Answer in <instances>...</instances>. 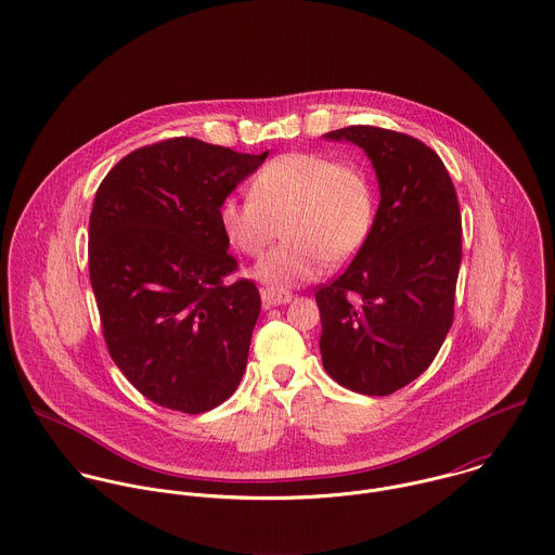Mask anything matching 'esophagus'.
<instances>
[{"instance_id":"1","label":"esophagus","mask_w":555,"mask_h":555,"mask_svg":"<svg viewBox=\"0 0 555 555\" xmlns=\"http://www.w3.org/2000/svg\"><path fill=\"white\" fill-rule=\"evenodd\" d=\"M260 297H262V306L264 308L284 306V304H288L293 299V295L288 291H278V288H262Z\"/></svg>"}]
</instances>
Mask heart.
Listing matches in <instances>:
<instances>
[{
    "mask_svg": "<svg viewBox=\"0 0 555 555\" xmlns=\"http://www.w3.org/2000/svg\"><path fill=\"white\" fill-rule=\"evenodd\" d=\"M374 212V191L358 164L319 153H288L256 172L251 195L221 202L219 223L225 238L247 256L262 254L282 223L286 238L254 273L267 284L288 288L314 280L325 260H351L369 241Z\"/></svg>",
    "mask_w": 555,
    "mask_h": 555,
    "instance_id": "heart-1",
    "label": "heart"
}]
</instances>
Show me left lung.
<instances>
[{
  "instance_id": "8db88e82",
  "label": "left lung",
  "mask_w": 555,
  "mask_h": 555,
  "mask_svg": "<svg viewBox=\"0 0 555 555\" xmlns=\"http://www.w3.org/2000/svg\"><path fill=\"white\" fill-rule=\"evenodd\" d=\"M360 146L380 202L369 241L340 278L317 291L321 358L343 387L387 396L439 353L461 267V210L439 155L420 140L369 127L325 133Z\"/></svg>"
}]
</instances>
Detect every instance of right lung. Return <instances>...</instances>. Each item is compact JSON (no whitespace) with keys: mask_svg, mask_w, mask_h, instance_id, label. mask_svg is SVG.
<instances>
[{"mask_svg":"<svg viewBox=\"0 0 555 555\" xmlns=\"http://www.w3.org/2000/svg\"><path fill=\"white\" fill-rule=\"evenodd\" d=\"M267 155L172 138L120 159L94 195L88 264L109 356L166 409H215L247 366L260 295L225 282L219 206Z\"/></svg>","mask_w":555,"mask_h":555,"instance_id":"1","label":"right lung"}]
</instances>
